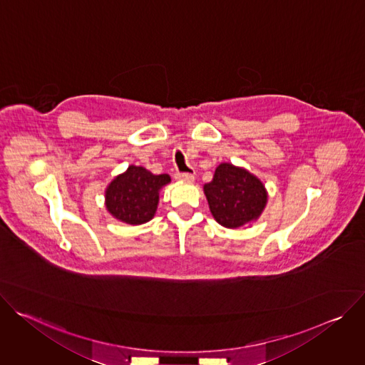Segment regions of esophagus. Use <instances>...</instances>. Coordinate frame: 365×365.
I'll return each mask as SVG.
<instances>
[{
    "instance_id": "34e87169",
    "label": "esophagus",
    "mask_w": 365,
    "mask_h": 365,
    "mask_svg": "<svg viewBox=\"0 0 365 365\" xmlns=\"http://www.w3.org/2000/svg\"><path fill=\"white\" fill-rule=\"evenodd\" d=\"M175 178L178 180H185V182H192L195 179L193 173H180V172H176L175 173Z\"/></svg>"
}]
</instances>
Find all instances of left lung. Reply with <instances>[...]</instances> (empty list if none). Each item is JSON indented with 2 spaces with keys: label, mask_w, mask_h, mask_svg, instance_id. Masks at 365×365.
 Instances as JSON below:
<instances>
[{
  "label": "left lung",
  "mask_w": 365,
  "mask_h": 365,
  "mask_svg": "<svg viewBox=\"0 0 365 365\" xmlns=\"http://www.w3.org/2000/svg\"><path fill=\"white\" fill-rule=\"evenodd\" d=\"M210 210L218 224L237 228L263 212L267 193L255 176L230 163H221L210 183L203 186Z\"/></svg>",
  "instance_id": "left-lung-1"
}]
</instances>
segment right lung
<instances>
[{"mask_svg":"<svg viewBox=\"0 0 365 365\" xmlns=\"http://www.w3.org/2000/svg\"><path fill=\"white\" fill-rule=\"evenodd\" d=\"M170 182L169 175H153L144 168L130 166L107 189V210L117 220L140 225L154 217L159 190Z\"/></svg>","mask_w":365,"mask_h":365,"instance_id":"obj_1","label":"right lung"}]
</instances>
